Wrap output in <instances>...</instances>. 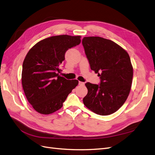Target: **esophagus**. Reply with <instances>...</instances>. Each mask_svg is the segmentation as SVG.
Returning a JSON list of instances; mask_svg holds the SVG:
<instances>
[{
  "mask_svg": "<svg viewBox=\"0 0 155 155\" xmlns=\"http://www.w3.org/2000/svg\"><path fill=\"white\" fill-rule=\"evenodd\" d=\"M78 84H79V85H84L85 84H84V82H80V81H79V82H78Z\"/></svg>",
  "mask_w": 155,
  "mask_h": 155,
  "instance_id": "obj_1",
  "label": "esophagus"
}]
</instances>
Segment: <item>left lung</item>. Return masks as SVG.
<instances>
[{
    "instance_id": "obj_1",
    "label": "left lung",
    "mask_w": 155,
    "mask_h": 155,
    "mask_svg": "<svg viewBox=\"0 0 155 155\" xmlns=\"http://www.w3.org/2000/svg\"><path fill=\"white\" fill-rule=\"evenodd\" d=\"M82 45L91 69L101 79L100 85L85 84L88 93L84 104L98 115H110L129 95L134 74L130 56L117 43L98 36L84 37Z\"/></svg>"
}]
</instances>
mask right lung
Segmentation results:
<instances>
[{"instance_id":"add662e5","label":"right lung","mask_w":155,"mask_h":155,"mask_svg":"<svg viewBox=\"0 0 155 155\" xmlns=\"http://www.w3.org/2000/svg\"><path fill=\"white\" fill-rule=\"evenodd\" d=\"M81 38L49 37L28 51L23 62L21 84L28 101L38 113L47 115L60 109L68 94L78 84L77 80H67L59 73L66 51L81 43Z\"/></svg>"}]
</instances>
